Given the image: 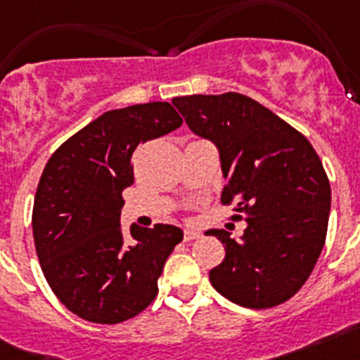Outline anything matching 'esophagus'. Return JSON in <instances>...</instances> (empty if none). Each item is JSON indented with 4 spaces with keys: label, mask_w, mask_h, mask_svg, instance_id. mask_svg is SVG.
<instances>
[{
    "label": "esophagus",
    "mask_w": 360,
    "mask_h": 360,
    "mask_svg": "<svg viewBox=\"0 0 360 360\" xmlns=\"http://www.w3.org/2000/svg\"><path fill=\"white\" fill-rule=\"evenodd\" d=\"M200 236H202V234H200V232H196V231H189V229H187V231H184V240H186V241L198 240Z\"/></svg>",
    "instance_id": "34e87169"
}]
</instances>
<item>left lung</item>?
Segmentation results:
<instances>
[{
	"label": "left lung",
	"instance_id": "1",
	"mask_svg": "<svg viewBox=\"0 0 360 360\" xmlns=\"http://www.w3.org/2000/svg\"><path fill=\"white\" fill-rule=\"evenodd\" d=\"M196 135L216 144L227 186L221 203H236L245 219L240 240L211 229L225 259L209 272L211 285L245 308H272L299 292L324 247L330 180L307 136L269 108L227 91L173 98Z\"/></svg>",
	"mask_w": 360,
	"mask_h": 360
}]
</instances>
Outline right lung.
I'll use <instances>...</instances> for the list:
<instances>
[{"mask_svg":"<svg viewBox=\"0 0 360 360\" xmlns=\"http://www.w3.org/2000/svg\"><path fill=\"white\" fill-rule=\"evenodd\" d=\"M169 103L106 111L53 151L37 184L32 231L43 274L57 299L81 319L119 324L158 294L165 259L184 238L174 225L120 231L122 191L133 184L139 144L174 131Z\"/></svg>","mask_w":360,"mask_h":360,"instance_id":"add662e5","label":"right lung"}]
</instances>
